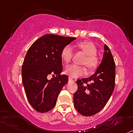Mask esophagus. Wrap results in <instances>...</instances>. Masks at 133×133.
Wrapping results in <instances>:
<instances>
[{"label":"esophagus","mask_w":133,"mask_h":133,"mask_svg":"<svg viewBox=\"0 0 133 133\" xmlns=\"http://www.w3.org/2000/svg\"><path fill=\"white\" fill-rule=\"evenodd\" d=\"M69 80L70 81H74L73 79H72V78H71V77H69Z\"/></svg>","instance_id":"esophagus-1"}]
</instances>
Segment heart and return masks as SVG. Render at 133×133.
Wrapping results in <instances>:
<instances>
[{
	"mask_svg": "<svg viewBox=\"0 0 133 133\" xmlns=\"http://www.w3.org/2000/svg\"><path fill=\"white\" fill-rule=\"evenodd\" d=\"M77 46L87 55V58L83 61V64L87 65L90 71L95 70L99 63L98 58L96 56L97 48L94 43L90 41L80 42L77 43ZM73 50L69 45L64 47L61 53L63 61L65 63H70L73 57ZM87 68L85 66L72 64L65 69V73L72 77H78L87 73Z\"/></svg>",
	"mask_w": 133,
	"mask_h": 133,
	"instance_id": "1",
	"label": "heart"
}]
</instances>
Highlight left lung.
<instances>
[{"label":"left lung","instance_id":"8db88e82","mask_svg":"<svg viewBox=\"0 0 133 133\" xmlns=\"http://www.w3.org/2000/svg\"><path fill=\"white\" fill-rule=\"evenodd\" d=\"M115 80V64L110 49L104 45L102 62L89 78L77 81L78 89L74 95V104L78 113L91 116L100 112L110 99Z\"/></svg>","mask_w":133,"mask_h":133}]
</instances>
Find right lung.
<instances>
[{
    "instance_id": "add662e5",
    "label": "right lung",
    "mask_w": 133,
    "mask_h": 133,
    "mask_svg": "<svg viewBox=\"0 0 133 133\" xmlns=\"http://www.w3.org/2000/svg\"><path fill=\"white\" fill-rule=\"evenodd\" d=\"M76 39L54 34L38 38L29 48L22 66V79L28 101L36 111H50L56 105L68 76L63 72L61 53ZM50 75L53 77L48 79Z\"/></svg>"
}]
</instances>
